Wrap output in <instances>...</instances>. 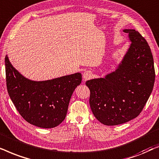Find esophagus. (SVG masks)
<instances>
[{
  "label": "esophagus",
  "mask_w": 159,
  "mask_h": 159,
  "mask_svg": "<svg viewBox=\"0 0 159 159\" xmlns=\"http://www.w3.org/2000/svg\"><path fill=\"white\" fill-rule=\"evenodd\" d=\"M92 72L89 71V70L84 72L83 74V78H84V79H85V80L89 79L90 78H92Z\"/></svg>",
  "instance_id": "34e87169"
}]
</instances>
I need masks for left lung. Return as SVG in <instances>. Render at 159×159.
I'll list each match as a JSON object with an SVG mask.
<instances>
[{
  "label": "left lung",
  "instance_id": "8db88e82",
  "mask_svg": "<svg viewBox=\"0 0 159 159\" xmlns=\"http://www.w3.org/2000/svg\"><path fill=\"white\" fill-rule=\"evenodd\" d=\"M124 32L132 43L117 69L105 78L86 82L92 113L107 126L119 125L138 116L155 81L153 54L148 42L135 30Z\"/></svg>",
  "mask_w": 159,
  "mask_h": 159
}]
</instances>
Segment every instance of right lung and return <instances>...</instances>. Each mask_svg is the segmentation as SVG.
I'll list each match as a JSON object with an SVG mask.
<instances>
[{
	"mask_svg": "<svg viewBox=\"0 0 159 159\" xmlns=\"http://www.w3.org/2000/svg\"><path fill=\"white\" fill-rule=\"evenodd\" d=\"M5 65L8 95L22 117L41 128H54L60 124L66 116L73 92L81 83V74L34 81L19 73L7 55Z\"/></svg>",
	"mask_w": 159,
	"mask_h": 159,
	"instance_id": "add662e5",
	"label": "right lung"
}]
</instances>
